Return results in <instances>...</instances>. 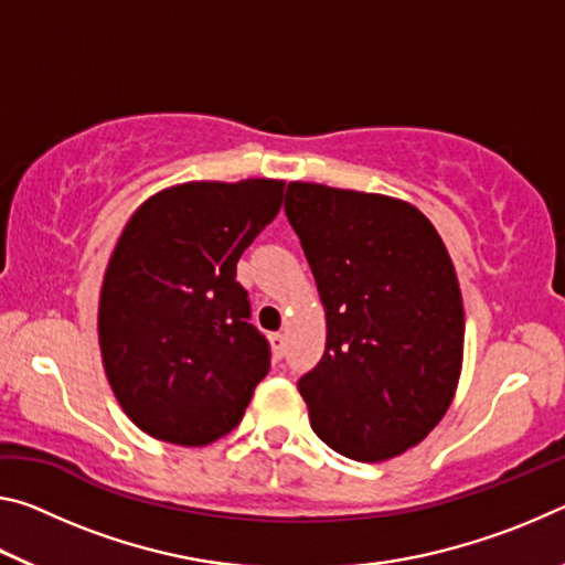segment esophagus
I'll list each match as a JSON object with an SVG mask.
<instances>
[{"mask_svg": "<svg viewBox=\"0 0 565 565\" xmlns=\"http://www.w3.org/2000/svg\"><path fill=\"white\" fill-rule=\"evenodd\" d=\"M271 351H274V356L276 359H284V353H286V337L284 333H271Z\"/></svg>", "mask_w": 565, "mask_h": 565, "instance_id": "obj_1", "label": "esophagus"}]
</instances>
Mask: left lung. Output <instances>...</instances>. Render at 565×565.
<instances>
[{
    "instance_id": "1",
    "label": "left lung",
    "mask_w": 565,
    "mask_h": 565,
    "mask_svg": "<svg viewBox=\"0 0 565 565\" xmlns=\"http://www.w3.org/2000/svg\"><path fill=\"white\" fill-rule=\"evenodd\" d=\"M286 216L327 311V351L299 391L311 428L353 461L424 441L451 406L463 301L441 236L416 206L291 181Z\"/></svg>"
}]
</instances>
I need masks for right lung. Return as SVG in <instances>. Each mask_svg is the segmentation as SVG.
I'll return each mask as SVG.
<instances>
[{
    "label": "right lung",
    "mask_w": 565,
    "mask_h": 565,
    "mask_svg": "<svg viewBox=\"0 0 565 565\" xmlns=\"http://www.w3.org/2000/svg\"><path fill=\"white\" fill-rule=\"evenodd\" d=\"M279 179L186 181L149 196L104 274L99 347L109 386L159 441L206 446L244 418L271 351L236 281L244 248L279 214Z\"/></svg>",
    "instance_id": "obj_1"
}]
</instances>
